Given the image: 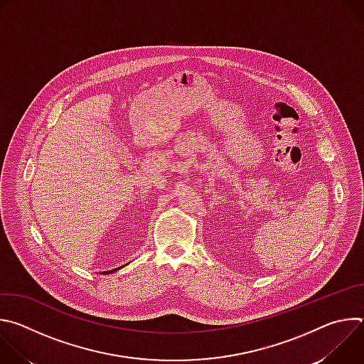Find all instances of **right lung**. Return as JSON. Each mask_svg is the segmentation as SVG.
Masks as SVG:
<instances>
[{
	"label": "right lung",
	"mask_w": 364,
	"mask_h": 364,
	"mask_svg": "<svg viewBox=\"0 0 364 364\" xmlns=\"http://www.w3.org/2000/svg\"><path fill=\"white\" fill-rule=\"evenodd\" d=\"M128 264H125V265H122V267H119V268H117V269H111V271H107V272H102V275L105 274V275H108V274H114V272H117V271H119L121 268H124V267H127Z\"/></svg>",
	"instance_id": "obj_1"
}]
</instances>
